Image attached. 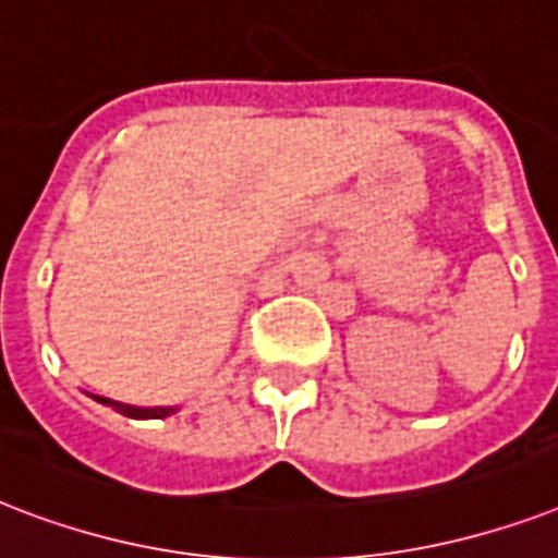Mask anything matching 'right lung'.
<instances>
[{"label": "right lung", "instance_id": "right-lung-1", "mask_svg": "<svg viewBox=\"0 0 558 558\" xmlns=\"http://www.w3.org/2000/svg\"><path fill=\"white\" fill-rule=\"evenodd\" d=\"M98 401H101V404H110V408H116L119 413L133 418H162L168 416V413H174V408H131V404H119V401L113 399H98Z\"/></svg>", "mask_w": 558, "mask_h": 558}]
</instances>
